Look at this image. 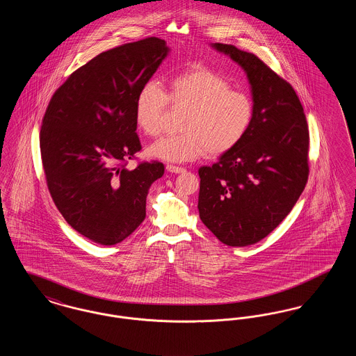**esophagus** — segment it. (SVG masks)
Masks as SVG:
<instances>
[{"mask_svg":"<svg viewBox=\"0 0 356 356\" xmlns=\"http://www.w3.org/2000/svg\"><path fill=\"white\" fill-rule=\"evenodd\" d=\"M167 170H168V172H172V173H183V172H186L184 168H181V167H176V165H172V164H168V165H167Z\"/></svg>","mask_w":356,"mask_h":356,"instance_id":"obj_1","label":"esophagus"}]
</instances>
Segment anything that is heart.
<instances>
[{
    "label": "heart",
    "instance_id": "obj_1",
    "mask_svg": "<svg viewBox=\"0 0 356 356\" xmlns=\"http://www.w3.org/2000/svg\"><path fill=\"white\" fill-rule=\"evenodd\" d=\"M186 108L177 135L167 136L147 148L148 156L186 163L207 152L221 156L232 151L247 135L254 119L251 99L237 90L220 73L193 67L172 77L167 92L147 81L136 96L135 120L145 136L159 135L168 105Z\"/></svg>",
    "mask_w": 356,
    "mask_h": 356
}]
</instances>
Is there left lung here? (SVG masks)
<instances>
[{"label":"left lung","mask_w":356,"mask_h":356,"mask_svg":"<svg viewBox=\"0 0 356 356\" xmlns=\"http://www.w3.org/2000/svg\"><path fill=\"white\" fill-rule=\"evenodd\" d=\"M213 48L245 70L254 119L237 147L199 170L197 208L221 243L245 247L270 235L305 191L309 132L292 85L254 53L219 42Z\"/></svg>","instance_id":"8db88e82"}]
</instances>
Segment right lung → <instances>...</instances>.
I'll return each mask as SVG.
<instances>
[{
    "instance_id": "1",
    "label": "right lung",
    "mask_w": 356,
    "mask_h": 356,
    "mask_svg": "<svg viewBox=\"0 0 356 356\" xmlns=\"http://www.w3.org/2000/svg\"><path fill=\"white\" fill-rule=\"evenodd\" d=\"M147 37L102 51L51 96L40 132L47 186L57 209L83 236L113 245L145 219L148 189L164 175L159 161L127 163L141 149L136 96L168 54Z\"/></svg>"
}]
</instances>
